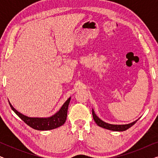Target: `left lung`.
<instances>
[{"mask_svg": "<svg viewBox=\"0 0 158 158\" xmlns=\"http://www.w3.org/2000/svg\"><path fill=\"white\" fill-rule=\"evenodd\" d=\"M92 114H93V117H94V119L95 122L96 123L97 125H98L99 127H103V128L109 129V130L112 131H125L129 128H130L131 127H132L134 124H135L136 122H137L138 120H136L132 123H130L129 124H123V125H116V124H108V123H106L103 122L102 120H101L98 116L96 115V114L94 113V110H92Z\"/></svg>", "mask_w": 158, "mask_h": 158, "instance_id": "1", "label": "left lung"}]
</instances>
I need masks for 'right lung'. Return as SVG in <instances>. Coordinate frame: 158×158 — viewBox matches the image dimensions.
I'll return each instance as SVG.
<instances>
[{
    "label": "right lung",
    "instance_id": "right-lung-1",
    "mask_svg": "<svg viewBox=\"0 0 158 158\" xmlns=\"http://www.w3.org/2000/svg\"><path fill=\"white\" fill-rule=\"evenodd\" d=\"M70 98H69L65 101V103L62 105L60 111L56 113L55 115L49 118H31L26 116L19 111H17L12 105L10 104V106L11 107L15 113L22 119L27 125L31 127V128L36 130H50L55 128H57L62 125L64 124L67 118V114H68V105L70 103Z\"/></svg>",
    "mask_w": 158,
    "mask_h": 158
}]
</instances>
